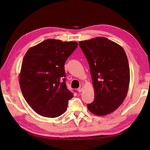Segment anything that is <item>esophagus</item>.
I'll return each instance as SVG.
<instances>
[{
  "mask_svg": "<svg viewBox=\"0 0 150 150\" xmlns=\"http://www.w3.org/2000/svg\"><path fill=\"white\" fill-rule=\"evenodd\" d=\"M83 86H80L79 88L78 89V92H79V93H81V92L83 91Z\"/></svg>",
  "mask_w": 150,
  "mask_h": 150,
  "instance_id": "1",
  "label": "esophagus"
}]
</instances>
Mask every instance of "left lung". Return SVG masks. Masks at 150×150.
Masks as SVG:
<instances>
[{"label": "left lung", "mask_w": 150, "mask_h": 150, "mask_svg": "<svg viewBox=\"0 0 150 150\" xmlns=\"http://www.w3.org/2000/svg\"><path fill=\"white\" fill-rule=\"evenodd\" d=\"M87 59L94 89V99L88 104L94 115L104 116L118 108L128 93L129 67L125 50L105 38L79 42Z\"/></svg>", "instance_id": "1"}]
</instances>
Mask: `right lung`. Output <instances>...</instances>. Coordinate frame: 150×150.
<instances>
[{"mask_svg":"<svg viewBox=\"0 0 150 150\" xmlns=\"http://www.w3.org/2000/svg\"><path fill=\"white\" fill-rule=\"evenodd\" d=\"M78 46L76 42L47 39L25 54L21 89L25 101L40 115L56 117L66 111L73 93L66 84L64 64Z\"/></svg>","mask_w":150,"mask_h":150,"instance_id":"add662e5","label":"right lung"}]
</instances>
